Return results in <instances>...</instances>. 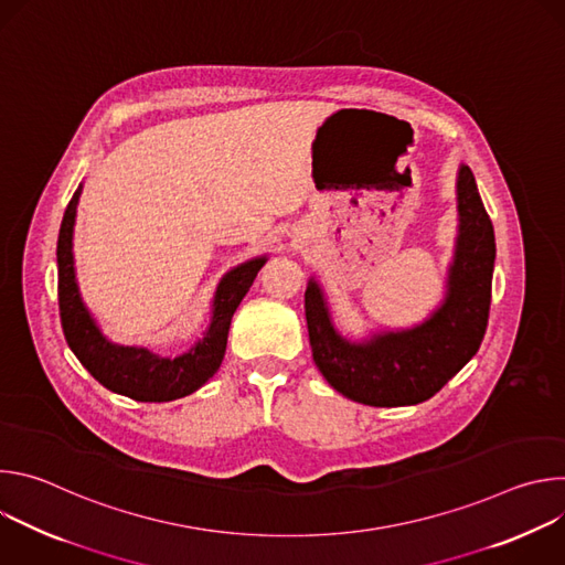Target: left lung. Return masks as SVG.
<instances>
[{
  "mask_svg": "<svg viewBox=\"0 0 565 565\" xmlns=\"http://www.w3.org/2000/svg\"><path fill=\"white\" fill-rule=\"evenodd\" d=\"M458 238L443 303L412 329L342 338L315 279L303 295L312 360L344 397L369 407H405L436 395L478 351L488 331L497 241L473 174L460 166Z\"/></svg>",
  "mask_w": 565,
  "mask_h": 565,
  "instance_id": "8db88e82",
  "label": "left lung"
}]
</instances>
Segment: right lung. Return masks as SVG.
<instances>
[{
	"instance_id": "obj_1",
	"label": "right lung",
	"mask_w": 565,
	"mask_h": 565,
	"mask_svg": "<svg viewBox=\"0 0 565 565\" xmlns=\"http://www.w3.org/2000/svg\"><path fill=\"white\" fill-rule=\"evenodd\" d=\"M83 185L71 196L57 236V301L68 349L103 386L138 402H170L201 388L221 366L234 310L250 290L266 257L232 268L216 286L205 338L179 358L109 342L79 297L73 266V225Z\"/></svg>"
}]
</instances>
